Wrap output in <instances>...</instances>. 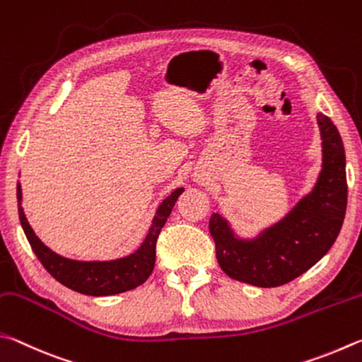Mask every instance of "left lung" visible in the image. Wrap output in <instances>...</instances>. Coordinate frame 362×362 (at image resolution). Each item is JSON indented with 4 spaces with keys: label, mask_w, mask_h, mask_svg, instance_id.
<instances>
[{
    "label": "left lung",
    "mask_w": 362,
    "mask_h": 362,
    "mask_svg": "<svg viewBox=\"0 0 362 362\" xmlns=\"http://www.w3.org/2000/svg\"><path fill=\"white\" fill-rule=\"evenodd\" d=\"M322 163L312 191L278 223L252 238H242L219 213H213L210 233L216 257L227 275L259 288L293 281L321 261L337 240L346 211V162L340 133L332 120L316 114Z\"/></svg>",
    "instance_id": "obj_1"
}]
</instances>
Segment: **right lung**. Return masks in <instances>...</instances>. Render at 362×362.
Segmentation results:
<instances>
[{
  "instance_id": "1",
  "label": "right lung",
  "mask_w": 362,
  "mask_h": 362,
  "mask_svg": "<svg viewBox=\"0 0 362 362\" xmlns=\"http://www.w3.org/2000/svg\"><path fill=\"white\" fill-rule=\"evenodd\" d=\"M185 187H177L157 206L148 233L132 255L112 261H76L57 255L47 248L28 224L22 208V186L17 182L18 219L28 238L31 250L50 275L63 286L86 296H112L135 289L148 280L156 264V243L162 227L167 223L171 210Z\"/></svg>"
}]
</instances>
